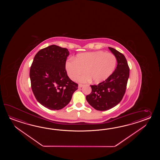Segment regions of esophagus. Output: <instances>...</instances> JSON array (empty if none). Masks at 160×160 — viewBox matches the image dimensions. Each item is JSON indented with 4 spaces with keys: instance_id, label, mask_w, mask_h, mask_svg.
Wrapping results in <instances>:
<instances>
[{
    "instance_id": "34e87169",
    "label": "esophagus",
    "mask_w": 160,
    "mask_h": 160,
    "mask_svg": "<svg viewBox=\"0 0 160 160\" xmlns=\"http://www.w3.org/2000/svg\"><path fill=\"white\" fill-rule=\"evenodd\" d=\"M83 86V85H82V84H79L78 85L79 88H81Z\"/></svg>"
}]
</instances>
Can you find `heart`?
Wrapping results in <instances>:
<instances>
[{
	"label": "heart",
	"mask_w": 160,
	"mask_h": 160,
	"mask_svg": "<svg viewBox=\"0 0 160 160\" xmlns=\"http://www.w3.org/2000/svg\"><path fill=\"white\" fill-rule=\"evenodd\" d=\"M117 65V58L111 52L98 51L87 52L77 55L75 59L66 62L65 68L69 78L79 82H87L92 79L95 83L105 81L112 75Z\"/></svg>",
	"instance_id": "obj_1"
}]
</instances>
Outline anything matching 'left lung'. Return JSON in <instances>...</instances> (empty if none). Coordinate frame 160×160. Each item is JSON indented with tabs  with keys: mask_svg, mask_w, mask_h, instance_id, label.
I'll return each instance as SVG.
<instances>
[{
	"mask_svg": "<svg viewBox=\"0 0 160 160\" xmlns=\"http://www.w3.org/2000/svg\"><path fill=\"white\" fill-rule=\"evenodd\" d=\"M109 49L117 58V68L105 81L91 85L92 92L86 97L88 103L99 111L112 109L121 102L129 77V68L125 56L113 48Z\"/></svg>",
	"mask_w": 160,
	"mask_h": 160,
	"instance_id": "1",
	"label": "left lung"
}]
</instances>
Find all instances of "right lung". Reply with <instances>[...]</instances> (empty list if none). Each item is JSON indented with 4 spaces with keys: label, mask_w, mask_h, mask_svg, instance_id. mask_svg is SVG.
Instances as JSON below:
<instances>
[{
    "label": "right lung",
    "mask_w": 160,
    "mask_h": 160,
    "mask_svg": "<svg viewBox=\"0 0 160 160\" xmlns=\"http://www.w3.org/2000/svg\"><path fill=\"white\" fill-rule=\"evenodd\" d=\"M69 51L51 45L38 51L30 71L32 92L39 103L51 110H60L70 102L78 84L69 78L65 69Z\"/></svg>",
    "instance_id": "1"
}]
</instances>
